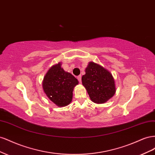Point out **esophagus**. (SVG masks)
<instances>
[{"mask_svg":"<svg viewBox=\"0 0 155 155\" xmlns=\"http://www.w3.org/2000/svg\"><path fill=\"white\" fill-rule=\"evenodd\" d=\"M77 78H78V81H79V82L81 81V75H79V76H78L77 77Z\"/></svg>","mask_w":155,"mask_h":155,"instance_id":"obj_1","label":"esophagus"}]
</instances>
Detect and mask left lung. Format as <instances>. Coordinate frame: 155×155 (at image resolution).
<instances>
[{
  "mask_svg": "<svg viewBox=\"0 0 155 155\" xmlns=\"http://www.w3.org/2000/svg\"><path fill=\"white\" fill-rule=\"evenodd\" d=\"M81 80L91 100L96 104H104L116 92L114 79L111 73L94 62L88 63Z\"/></svg>",
  "mask_w": 155,
  "mask_h": 155,
  "instance_id": "left-lung-1",
  "label": "left lung"
}]
</instances>
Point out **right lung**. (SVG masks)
<instances>
[{"label": "right lung", "mask_w": 155, "mask_h": 155, "mask_svg": "<svg viewBox=\"0 0 155 155\" xmlns=\"http://www.w3.org/2000/svg\"><path fill=\"white\" fill-rule=\"evenodd\" d=\"M78 83L73 75L64 71L61 63H59L48 70L42 85L49 100L61 107L69 105L72 101L74 88Z\"/></svg>", "instance_id": "obj_1"}]
</instances>
